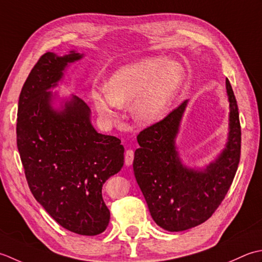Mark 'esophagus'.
I'll use <instances>...</instances> for the list:
<instances>
[{"instance_id":"obj_1","label":"esophagus","mask_w":262,"mask_h":262,"mask_svg":"<svg viewBox=\"0 0 262 262\" xmlns=\"http://www.w3.org/2000/svg\"><path fill=\"white\" fill-rule=\"evenodd\" d=\"M133 158H135V151L132 149H127L125 151V156H124V161H125V165L130 166V165L133 163Z\"/></svg>"}]
</instances>
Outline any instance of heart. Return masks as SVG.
Wrapping results in <instances>:
<instances>
[{
  "mask_svg": "<svg viewBox=\"0 0 262 262\" xmlns=\"http://www.w3.org/2000/svg\"><path fill=\"white\" fill-rule=\"evenodd\" d=\"M184 77L180 63L165 57H146L119 69L106 83V90H96V110L106 119L116 115L117 106L132 104L139 121L152 123L166 112Z\"/></svg>",
  "mask_w": 262,
  "mask_h": 262,
  "instance_id": "obj_1",
  "label": "heart"
}]
</instances>
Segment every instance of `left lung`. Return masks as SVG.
Returning <instances> with one entry per match:
<instances>
[{
  "mask_svg": "<svg viewBox=\"0 0 262 262\" xmlns=\"http://www.w3.org/2000/svg\"><path fill=\"white\" fill-rule=\"evenodd\" d=\"M229 136L225 150L205 170L181 164L174 139L188 100L163 120L140 131L133 170L152 220L169 232H182L206 222L225 198L241 158V124L237 101L226 79Z\"/></svg>",
  "mask_w": 262,
  "mask_h": 262,
  "instance_id": "8db88e82",
  "label": "left lung"
}]
</instances>
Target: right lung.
Instances as JSON below:
<instances>
[{
    "instance_id": "obj_1",
    "label": "right lung",
    "mask_w": 262,
    "mask_h": 262,
    "mask_svg": "<svg viewBox=\"0 0 262 262\" xmlns=\"http://www.w3.org/2000/svg\"><path fill=\"white\" fill-rule=\"evenodd\" d=\"M76 52H47L31 69L18 103L17 146L26 180L35 199L68 231L94 236L103 233L111 213L103 184L123 166L119 138L100 135L90 123V110L74 97L57 112L51 93Z\"/></svg>"
}]
</instances>
